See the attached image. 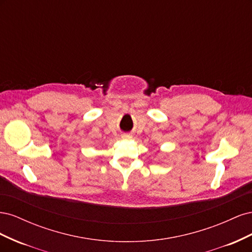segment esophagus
Segmentation results:
<instances>
[{
    "label": "esophagus",
    "mask_w": 252,
    "mask_h": 252,
    "mask_svg": "<svg viewBox=\"0 0 252 252\" xmlns=\"http://www.w3.org/2000/svg\"><path fill=\"white\" fill-rule=\"evenodd\" d=\"M131 138H132V135L129 134V133H124L123 135H122V139H124V140H128V139H131Z\"/></svg>",
    "instance_id": "34e87169"
}]
</instances>
